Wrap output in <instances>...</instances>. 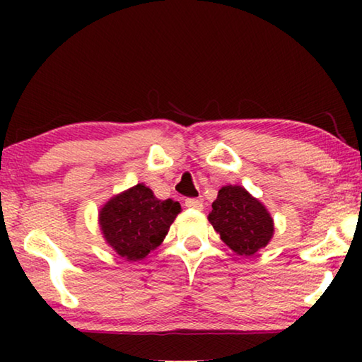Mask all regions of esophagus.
Segmentation results:
<instances>
[{
    "mask_svg": "<svg viewBox=\"0 0 362 362\" xmlns=\"http://www.w3.org/2000/svg\"><path fill=\"white\" fill-rule=\"evenodd\" d=\"M185 206L189 207V209L201 211V209H203V201H199L196 198H188V199H185Z\"/></svg>",
    "mask_w": 362,
    "mask_h": 362,
    "instance_id": "34e87169",
    "label": "esophagus"
}]
</instances>
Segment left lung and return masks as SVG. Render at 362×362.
Instances as JSON below:
<instances>
[{"mask_svg":"<svg viewBox=\"0 0 362 362\" xmlns=\"http://www.w3.org/2000/svg\"><path fill=\"white\" fill-rule=\"evenodd\" d=\"M226 246L241 257L267 247L274 235V222L265 204L241 185H225L207 216Z\"/></svg>","mask_w":362,"mask_h":362,"instance_id":"1","label":"left lung"}]
</instances>
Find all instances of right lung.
I'll use <instances>...</instances> for the list:
<instances>
[{
  "mask_svg": "<svg viewBox=\"0 0 362 362\" xmlns=\"http://www.w3.org/2000/svg\"><path fill=\"white\" fill-rule=\"evenodd\" d=\"M182 211L173 199H158L145 183L110 198L99 211L103 240L126 262L145 259L164 241Z\"/></svg>",
  "mask_w": 362,
  "mask_h": 362,
  "instance_id": "1",
  "label": "right lung"
}]
</instances>
